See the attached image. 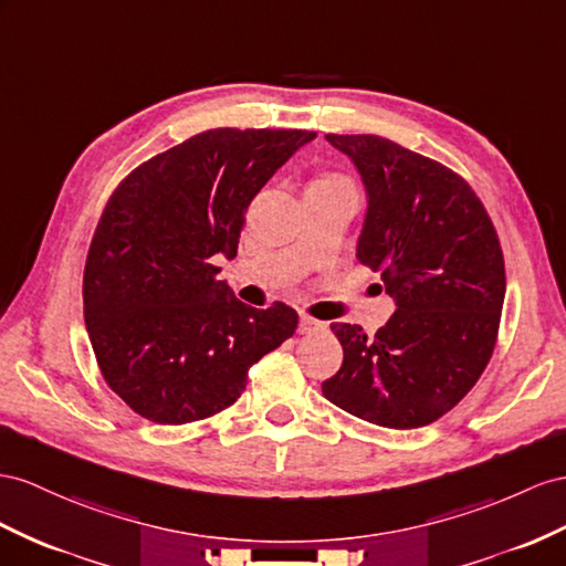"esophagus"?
I'll list each match as a JSON object with an SVG mask.
<instances>
[{
	"label": "esophagus",
	"instance_id": "34e87169",
	"mask_svg": "<svg viewBox=\"0 0 566 566\" xmlns=\"http://www.w3.org/2000/svg\"><path fill=\"white\" fill-rule=\"evenodd\" d=\"M321 327H323V323L315 321V317H311L306 313L298 315V332H301V335H311V332H317Z\"/></svg>",
	"mask_w": 566,
	"mask_h": 566
}]
</instances>
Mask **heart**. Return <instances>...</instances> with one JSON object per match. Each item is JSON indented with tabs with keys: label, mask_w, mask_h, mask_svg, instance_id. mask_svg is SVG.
I'll use <instances>...</instances> for the list:
<instances>
[{
	"label": "heart",
	"mask_w": 566,
	"mask_h": 566,
	"mask_svg": "<svg viewBox=\"0 0 566 566\" xmlns=\"http://www.w3.org/2000/svg\"><path fill=\"white\" fill-rule=\"evenodd\" d=\"M321 181H339V179H332V177H327V179H321Z\"/></svg>",
	"instance_id": "1"
}]
</instances>
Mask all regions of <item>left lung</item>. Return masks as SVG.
I'll use <instances>...</instances> for the list:
<instances>
[{
    "label": "left lung",
    "mask_w": 566,
    "mask_h": 566,
    "mask_svg": "<svg viewBox=\"0 0 566 566\" xmlns=\"http://www.w3.org/2000/svg\"><path fill=\"white\" fill-rule=\"evenodd\" d=\"M352 159L368 208L356 258L380 270L397 311L375 335L335 323L344 360L323 395L368 423L409 430L469 395L495 349L504 258L459 174L380 136H325Z\"/></svg>",
    "instance_id": "obj_1"
}]
</instances>
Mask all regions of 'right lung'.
<instances>
[{"label":"right lung","mask_w":566,"mask_h":566,"mask_svg":"<svg viewBox=\"0 0 566 566\" xmlns=\"http://www.w3.org/2000/svg\"><path fill=\"white\" fill-rule=\"evenodd\" d=\"M313 138L212 128L112 193L85 260V327L112 392L148 421L184 426L231 407L255 360L294 335V308L245 306L212 258L237 255L251 200Z\"/></svg>","instance_id":"right-lung-1"}]
</instances>
